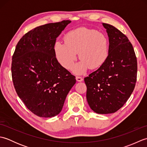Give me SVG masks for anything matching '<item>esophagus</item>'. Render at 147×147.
<instances>
[{
    "instance_id": "obj_1",
    "label": "esophagus",
    "mask_w": 147,
    "mask_h": 147,
    "mask_svg": "<svg viewBox=\"0 0 147 147\" xmlns=\"http://www.w3.org/2000/svg\"><path fill=\"white\" fill-rule=\"evenodd\" d=\"M76 81L77 82H83V78L82 77H80V76H76Z\"/></svg>"
}]
</instances>
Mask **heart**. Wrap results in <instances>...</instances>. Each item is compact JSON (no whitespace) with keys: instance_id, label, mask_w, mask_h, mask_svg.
<instances>
[{"instance_id":"b5f03b06","label":"heart","mask_w":147,"mask_h":147,"mask_svg":"<svg viewBox=\"0 0 147 147\" xmlns=\"http://www.w3.org/2000/svg\"><path fill=\"white\" fill-rule=\"evenodd\" d=\"M64 42L56 41L54 51L55 57L62 67L69 69L76 60L81 61L73 67L77 74H82L88 68L102 67L109 56V42L104 34L97 30L80 28L71 30L64 36Z\"/></svg>"}]
</instances>
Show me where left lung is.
I'll return each instance as SVG.
<instances>
[{"instance_id":"8db88e82","label":"left lung","mask_w":147,"mask_h":147,"mask_svg":"<svg viewBox=\"0 0 147 147\" xmlns=\"http://www.w3.org/2000/svg\"><path fill=\"white\" fill-rule=\"evenodd\" d=\"M109 36V56L102 67L85 78L86 100L96 113H114L135 88L137 60L127 37L111 24L102 23Z\"/></svg>"}]
</instances>
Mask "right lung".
Segmentation results:
<instances>
[{
	"label": "right lung",
	"mask_w": 147,
	"mask_h": 147,
	"mask_svg": "<svg viewBox=\"0 0 147 147\" xmlns=\"http://www.w3.org/2000/svg\"><path fill=\"white\" fill-rule=\"evenodd\" d=\"M71 21L35 28L18 42L12 58L11 73L19 97L34 114L52 117L60 113L76 83L75 76L59 63L54 47Z\"/></svg>",
	"instance_id": "1"
}]
</instances>
